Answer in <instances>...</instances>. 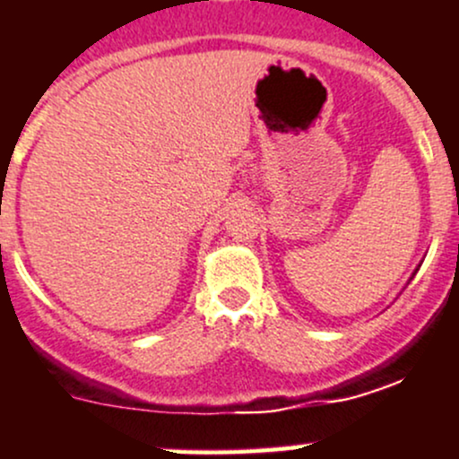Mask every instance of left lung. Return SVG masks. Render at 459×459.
Wrapping results in <instances>:
<instances>
[{
	"mask_svg": "<svg viewBox=\"0 0 459 459\" xmlns=\"http://www.w3.org/2000/svg\"><path fill=\"white\" fill-rule=\"evenodd\" d=\"M416 270H418V268H416ZM413 274H416V273H413Z\"/></svg>",
	"mask_w": 459,
	"mask_h": 459,
	"instance_id": "8db88e82",
	"label": "left lung"
}]
</instances>
